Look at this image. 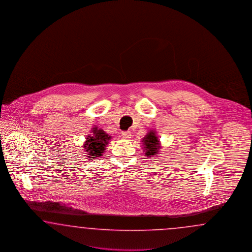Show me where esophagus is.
<instances>
[{
    "mask_svg": "<svg viewBox=\"0 0 252 252\" xmlns=\"http://www.w3.org/2000/svg\"><path fill=\"white\" fill-rule=\"evenodd\" d=\"M121 135H122L123 138H125V139H129L131 137V133L129 131H123Z\"/></svg>",
    "mask_w": 252,
    "mask_h": 252,
    "instance_id": "obj_1",
    "label": "esophagus"
}]
</instances>
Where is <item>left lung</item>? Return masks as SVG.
I'll return each instance as SVG.
<instances>
[{"label": "left lung", "mask_w": 252, "mask_h": 252, "mask_svg": "<svg viewBox=\"0 0 252 252\" xmlns=\"http://www.w3.org/2000/svg\"><path fill=\"white\" fill-rule=\"evenodd\" d=\"M142 146H143V152L147 157L152 158L154 156H157V154L160 152L161 146H160V139L156 135V132L154 130H150L145 137H143Z\"/></svg>", "instance_id": "obj_1"}]
</instances>
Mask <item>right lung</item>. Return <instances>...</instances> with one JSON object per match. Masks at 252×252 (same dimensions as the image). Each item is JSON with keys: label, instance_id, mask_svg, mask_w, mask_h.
<instances>
[{"label": "right lung", "instance_id": "add662e5", "mask_svg": "<svg viewBox=\"0 0 252 252\" xmlns=\"http://www.w3.org/2000/svg\"><path fill=\"white\" fill-rule=\"evenodd\" d=\"M92 133L86 137L83 148L85 152L88 153V158L96 159L102 156V154L105 153L106 146L109 144L111 136H109L105 131L99 128L97 126H93Z\"/></svg>", "mask_w": 252, "mask_h": 252}]
</instances>
